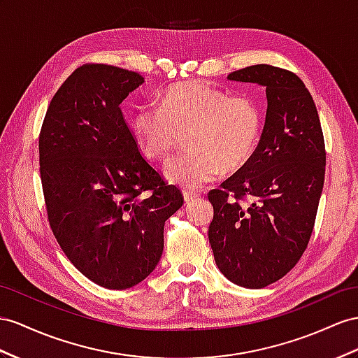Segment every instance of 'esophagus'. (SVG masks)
Segmentation results:
<instances>
[{
  "label": "esophagus",
  "mask_w": 358,
  "mask_h": 358,
  "mask_svg": "<svg viewBox=\"0 0 358 358\" xmlns=\"http://www.w3.org/2000/svg\"><path fill=\"white\" fill-rule=\"evenodd\" d=\"M182 196H185V203H186V204L194 203L195 199L199 198L198 194H195V192H190V190H185V192H182Z\"/></svg>",
  "instance_id": "1"
}]
</instances>
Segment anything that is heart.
Returning <instances> with one entry per match:
<instances>
[{
  "instance_id": "heart-1",
  "label": "heart",
  "mask_w": 358,
  "mask_h": 358,
  "mask_svg": "<svg viewBox=\"0 0 358 358\" xmlns=\"http://www.w3.org/2000/svg\"><path fill=\"white\" fill-rule=\"evenodd\" d=\"M262 110L250 96H228L224 90L199 81L178 83L160 96L159 108H141L131 131L148 160H164L186 134V154L163 169L171 185L196 190L248 163L262 134Z\"/></svg>"
}]
</instances>
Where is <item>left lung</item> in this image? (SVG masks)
<instances>
[{
    "label": "left lung",
    "mask_w": 358,
    "mask_h": 358,
    "mask_svg": "<svg viewBox=\"0 0 358 358\" xmlns=\"http://www.w3.org/2000/svg\"><path fill=\"white\" fill-rule=\"evenodd\" d=\"M228 80L266 87L268 110L252 159L208 192L215 262L237 286L262 289L304 254L325 178L319 115L302 80L287 69L254 65Z\"/></svg>",
    "instance_id": "obj_1"
}]
</instances>
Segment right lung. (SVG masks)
Here are the masks:
<instances>
[{"mask_svg":"<svg viewBox=\"0 0 358 358\" xmlns=\"http://www.w3.org/2000/svg\"><path fill=\"white\" fill-rule=\"evenodd\" d=\"M143 81L103 63L77 68L52 96L39 136L51 230L85 277L113 290L155 269L164 222L185 201L142 157L119 107Z\"/></svg>","mask_w":358,"mask_h":358,"instance_id":"right-lung-1","label":"right lung"}]
</instances>
